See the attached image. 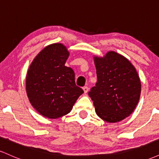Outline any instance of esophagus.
Segmentation results:
<instances>
[{
	"instance_id": "34e87169",
	"label": "esophagus",
	"mask_w": 159,
	"mask_h": 159,
	"mask_svg": "<svg viewBox=\"0 0 159 159\" xmlns=\"http://www.w3.org/2000/svg\"><path fill=\"white\" fill-rule=\"evenodd\" d=\"M83 90H84V93H87V92H88V87H83Z\"/></svg>"
}]
</instances>
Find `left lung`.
Masks as SVG:
<instances>
[{"mask_svg": "<svg viewBox=\"0 0 159 159\" xmlns=\"http://www.w3.org/2000/svg\"><path fill=\"white\" fill-rule=\"evenodd\" d=\"M97 82L89 96L96 114L107 123L129 116L139 102L140 80L136 69L125 57L108 52L103 57H94Z\"/></svg>", "mask_w": 159, "mask_h": 159, "instance_id": "8db88e82", "label": "left lung"}]
</instances>
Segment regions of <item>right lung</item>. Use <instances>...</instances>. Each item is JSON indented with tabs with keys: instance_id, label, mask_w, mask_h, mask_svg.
Returning <instances> with one entry per match:
<instances>
[{
	"instance_id": "1",
	"label": "right lung",
	"mask_w": 159,
	"mask_h": 159,
	"mask_svg": "<svg viewBox=\"0 0 159 159\" xmlns=\"http://www.w3.org/2000/svg\"><path fill=\"white\" fill-rule=\"evenodd\" d=\"M69 53L61 43L46 46L29 67L26 91L32 106L47 118L69 114L84 91L75 81V72L65 66Z\"/></svg>"
}]
</instances>
